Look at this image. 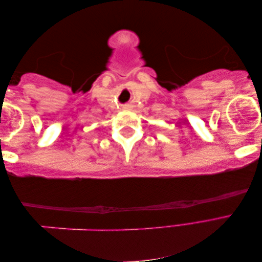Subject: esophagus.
<instances>
[{"mask_svg":"<svg viewBox=\"0 0 262 262\" xmlns=\"http://www.w3.org/2000/svg\"><path fill=\"white\" fill-rule=\"evenodd\" d=\"M123 109H124V110H128V109H130V106H128V105H125V106H124Z\"/></svg>","mask_w":262,"mask_h":262,"instance_id":"esophagus-1","label":"esophagus"}]
</instances>
